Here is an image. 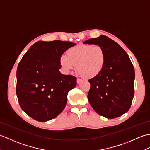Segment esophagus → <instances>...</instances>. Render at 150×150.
<instances>
[{
    "mask_svg": "<svg viewBox=\"0 0 150 150\" xmlns=\"http://www.w3.org/2000/svg\"><path fill=\"white\" fill-rule=\"evenodd\" d=\"M81 82H82V79H77V84H80Z\"/></svg>",
    "mask_w": 150,
    "mask_h": 150,
    "instance_id": "esophagus-1",
    "label": "esophagus"
}]
</instances>
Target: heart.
Segmentation results:
<instances>
[{
  "mask_svg": "<svg viewBox=\"0 0 150 150\" xmlns=\"http://www.w3.org/2000/svg\"><path fill=\"white\" fill-rule=\"evenodd\" d=\"M106 64V54L99 46L80 45L71 47L66 55L59 59V64L64 72L68 73L77 66L82 77L91 79L103 71Z\"/></svg>",
  "mask_w": 150,
  "mask_h": 150,
  "instance_id": "b5f03b06",
  "label": "heart"
}]
</instances>
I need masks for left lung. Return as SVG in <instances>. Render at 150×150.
Instances as JSON below:
<instances>
[{
	"instance_id": "obj_1",
	"label": "left lung",
	"mask_w": 150,
	"mask_h": 150,
	"mask_svg": "<svg viewBox=\"0 0 150 150\" xmlns=\"http://www.w3.org/2000/svg\"><path fill=\"white\" fill-rule=\"evenodd\" d=\"M84 44L100 46L106 54L103 71L89 79L88 98L95 112L108 119L119 117L128 111L134 96L135 70L128 54L110 38L100 35Z\"/></svg>"
}]
</instances>
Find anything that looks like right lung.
<instances>
[{"mask_svg":"<svg viewBox=\"0 0 150 150\" xmlns=\"http://www.w3.org/2000/svg\"><path fill=\"white\" fill-rule=\"evenodd\" d=\"M75 45L61 40L38 41L19 62L16 94L22 110L33 119L46 122L64 109L68 93L77 85V78L60 73L59 59Z\"/></svg>","mask_w":150,"mask_h":150,"instance_id":"1","label":"right lung"}]
</instances>
